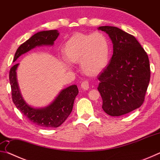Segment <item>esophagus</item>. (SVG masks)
Masks as SVG:
<instances>
[{
    "mask_svg": "<svg viewBox=\"0 0 160 160\" xmlns=\"http://www.w3.org/2000/svg\"><path fill=\"white\" fill-rule=\"evenodd\" d=\"M89 87H90V83H89L88 81L85 80L81 83V88H82V90H87L89 89Z\"/></svg>",
    "mask_w": 160,
    "mask_h": 160,
    "instance_id": "1",
    "label": "esophagus"
}]
</instances>
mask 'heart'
Wrapping results in <instances>:
<instances>
[{"instance_id":"obj_1","label":"heart","mask_w":160,"mask_h":160,"mask_svg":"<svg viewBox=\"0 0 160 160\" xmlns=\"http://www.w3.org/2000/svg\"><path fill=\"white\" fill-rule=\"evenodd\" d=\"M109 53V42L100 32L92 34L75 33L63 47L66 60L70 63L79 62L82 71L88 75L99 73L106 67ZM68 63L65 62L67 68H70Z\"/></svg>"}]
</instances>
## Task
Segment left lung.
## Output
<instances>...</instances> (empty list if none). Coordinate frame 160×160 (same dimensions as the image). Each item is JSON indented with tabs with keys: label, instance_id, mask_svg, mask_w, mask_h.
<instances>
[{
	"label": "left lung",
	"instance_id": "1",
	"mask_svg": "<svg viewBox=\"0 0 160 160\" xmlns=\"http://www.w3.org/2000/svg\"><path fill=\"white\" fill-rule=\"evenodd\" d=\"M98 29L109 35L113 51L109 65L98 75L102 109L109 116H122L144 102L150 79L148 56L135 37L122 29L112 26Z\"/></svg>",
	"mask_w": 160,
	"mask_h": 160
}]
</instances>
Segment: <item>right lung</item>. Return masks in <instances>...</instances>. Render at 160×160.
Wrapping results in <instances>:
<instances>
[{
  "instance_id": "obj_1",
  "label": "right lung",
  "mask_w": 160,
  "mask_h": 160,
  "mask_svg": "<svg viewBox=\"0 0 160 160\" xmlns=\"http://www.w3.org/2000/svg\"><path fill=\"white\" fill-rule=\"evenodd\" d=\"M58 35L57 30L37 32L18 47L13 62L17 60L22 54L25 53L36 47L43 45L52 46ZM18 65L19 63L15 64L10 68L9 73L12 99L16 107L31 122L38 126L42 128H57L60 126L72 112L75 97L78 94L77 85H71L62 90L48 107L39 109L32 107L23 99L19 89L16 75Z\"/></svg>"
}]
</instances>
